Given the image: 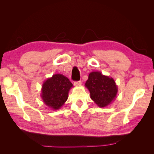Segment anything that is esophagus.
I'll return each instance as SVG.
<instances>
[{
  "instance_id": "obj_1",
  "label": "esophagus",
  "mask_w": 154,
  "mask_h": 154,
  "mask_svg": "<svg viewBox=\"0 0 154 154\" xmlns=\"http://www.w3.org/2000/svg\"><path fill=\"white\" fill-rule=\"evenodd\" d=\"M74 85L76 87H79L82 85V82L81 81H78V82H75L74 83Z\"/></svg>"
}]
</instances>
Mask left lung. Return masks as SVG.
I'll return each instance as SVG.
<instances>
[{
    "mask_svg": "<svg viewBox=\"0 0 154 154\" xmlns=\"http://www.w3.org/2000/svg\"><path fill=\"white\" fill-rule=\"evenodd\" d=\"M85 86L90 92L91 100L101 108L114 101L118 91L114 79L98 71L89 74Z\"/></svg>",
    "mask_w": 154,
    "mask_h": 154,
    "instance_id": "8db88e82",
    "label": "left lung"
}]
</instances>
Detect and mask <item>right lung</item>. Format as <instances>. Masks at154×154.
Segmentation results:
<instances>
[{"label": "right lung", "mask_w": 154, "mask_h": 154, "mask_svg": "<svg viewBox=\"0 0 154 154\" xmlns=\"http://www.w3.org/2000/svg\"><path fill=\"white\" fill-rule=\"evenodd\" d=\"M72 87V83L67 77L61 74H55L44 82L41 97L49 108L60 109L67 100L69 92Z\"/></svg>", "instance_id": "1"}]
</instances>
